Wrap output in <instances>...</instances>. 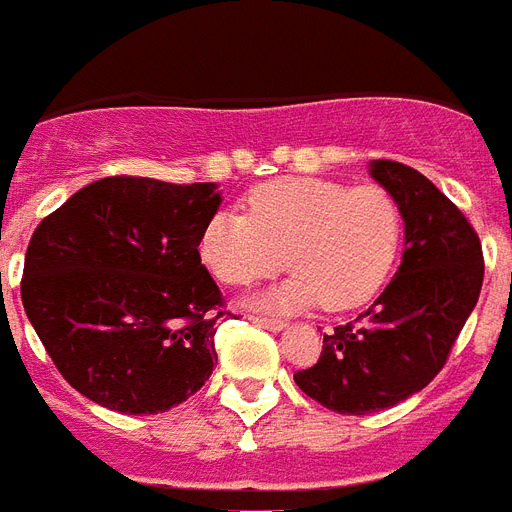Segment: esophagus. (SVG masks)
Returning a JSON list of instances; mask_svg holds the SVG:
<instances>
[{
  "instance_id": "1",
  "label": "esophagus",
  "mask_w": 512,
  "mask_h": 512,
  "mask_svg": "<svg viewBox=\"0 0 512 512\" xmlns=\"http://www.w3.org/2000/svg\"><path fill=\"white\" fill-rule=\"evenodd\" d=\"M249 322L257 327H265V330H282L284 319L279 317H260V314H249Z\"/></svg>"
}]
</instances>
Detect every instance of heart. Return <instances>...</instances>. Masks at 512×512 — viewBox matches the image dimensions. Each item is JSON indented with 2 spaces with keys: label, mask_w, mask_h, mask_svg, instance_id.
<instances>
[{
  "label": "heart",
  "mask_w": 512,
  "mask_h": 512,
  "mask_svg": "<svg viewBox=\"0 0 512 512\" xmlns=\"http://www.w3.org/2000/svg\"><path fill=\"white\" fill-rule=\"evenodd\" d=\"M400 236L403 214L384 187L284 177L255 187L247 214H214L198 252L230 287L276 276L287 263L295 276L265 298L273 308L319 300L327 311H349L384 287Z\"/></svg>",
  "instance_id": "1"
}]
</instances>
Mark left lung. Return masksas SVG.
<instances>
[{
    "label": "left lung",
    "mask_w": 512,
    "mask_h": 512,
    "mask_svg": "<svg viewBox=\"0 0 512 512\" xmlns=\"http://www.w3.org/2000/svg\"><path fill=\"white\" fill-rule=\"evenodd\" d=\"M370 174L403 214V263L365 314L325 335L317 365L295 373L343 416L392 408L438 376L483 284L481 239L454 201L405 163L373 161Z\"/></svg>",
    "instance_id": "left-lung-1"
}]
</instances>
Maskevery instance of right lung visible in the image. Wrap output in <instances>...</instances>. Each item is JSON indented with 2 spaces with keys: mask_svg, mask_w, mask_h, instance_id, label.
Masks as SVG:
<instances>
[{
  "mask_svg": "<svg viewBox=\"0 0 512 512\" xmlns=\"http://www.w3.org/2000/svg\"><path fill=\"white\" fill-rule=\"evenodd\" d=\"M212 182L107 177L31 233L21 300L58 373L93 403L166 413L209 381L225 311L198 252Z\"/></svg>",
  "mask_w": 512,
  "mask_h": 512,
  "instance_id": "1",
  "label": "right lung"
}]
</instances>
